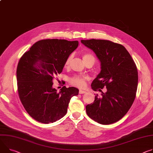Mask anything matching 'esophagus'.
<instances>
[{
  "label": "esophagus",
  "instance_id": "1",
  "mask_svg": "<svg viewBox=\"0 0 153 153\" xmlns=\"http://www.w3.org/2000/svg\"><path fill=\"white\" fill-rule=\"evenodd\" d=\"M79 94H84V93H86V91H84V90H80L79 91Z\"/></svg>",
  "mask_w": 153,
  "mask_h": 153
}]
</instances>
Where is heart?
<instances>
[{"label": "heart", "instance_id": "heart-1", "mask_svg": "<svg viewBox=\"0 0 153 153\" xmlns=\"http://www.w3.org/2000/svg\"><path fill=\"white\" fill-rule=\"evenodd\" d=\"M82 58L85 63L87 64L90 61H93L94 63L95 62V58L91 53H84L82 55ZM73 59V55H70L66 58L65 63L64 66L65 68H68ZM87 80V78L85 76L76 75L74 76L69 79V82L71 85L77 87L79 88L84 87L86 84V81Z\"/></svg>", "mask_w": 153, "mask_h": 153}]
</instances>
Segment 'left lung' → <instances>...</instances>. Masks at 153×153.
<instances>
[{"label":"left lung","instance_id":"8db88e82","mask_svg":"<svg viewBox=\"0 0 153 153\" xmlns=\"http://www.w3.org/2000/svg\"><path fill=\"white\" fill-rule=\"evenodd\" d=\"M92 49L101 62V73L93 81L91 88L102 91L93 103L86 106L88 116L102 124L115 123L127 114L135 98L138 85L136 65L123 45L104 39L81 40Z\"/></svg>","mask_w":153,"mask_h":153}]
</instances>
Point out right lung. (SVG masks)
Segmentation results:
<instances>
[{"label":"right lung","mask_w":153,"mask_h":153,"mask_svg":"<svg viewBox=\"0 0 153 153\" xmlns=\"http://www.w3.org/2000/svg\"><path fill=\"white\" fill-rule=\"evenodd\" d=\"M78 45L77 41L42 39L21 57L16 70L19 97L26 112L37 121L48 124L60 120L71 98L78 94L75 87L64 86L59 92L52 87L66 58Z\"/></svg>","instance_id":"1"}]
</instances>
